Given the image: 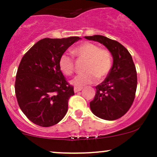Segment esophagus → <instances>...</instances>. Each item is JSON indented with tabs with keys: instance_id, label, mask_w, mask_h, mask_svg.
Returning <instances> with one entry per match:
<instances>
[{
	"instance_id": "34e87169",
	"label": "esophagus",
	"mask_w": 157,
	"mask_h": 157,
	"mask_svg": "<svg viewBox=\"0 0 157 157\" xmlns=\"http://www.w3.org/2000/svg\"><path fill=\"white\" fill-rule=\"evenodd\" d=\"M82 87H74V93H78V92L81 91L82 90Z\"/></svg>"
}]
</instances>
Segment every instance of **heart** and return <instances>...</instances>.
<instances>
[{
    "label": "heart",
    "mask_w": 157,
    "mask_h": 157,
    "mask_svg": "<svg viewBox=\"0 0 157 157\" xmlns=\"http://www.w3.org/2000/svg\"><path fill=\"white\" fill-rule=\"evenodd\" d=\"M73 53L80 58L86 59V73L76 76L71 81L75 87H83L91 84L99 79L106 77L112 64V55L107 49L100 48L99 45L91 42H83L73 50ZM59 67L66 75L74 73V62L68 54H63L59 59Z\"/></svg>",
    "instance_id": "b5f03b06"
}]
</instances>
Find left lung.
I'll return each instance as SVG.
<instances>
[{
    "instance_id": "left-lung-1",
    "label": "left lung",
    "mask_w": 157,
    "mask_h": 157,
    "mask_svg": "<svg viewBox=\"0 0 157 157\" xmlns=\"http://www.w3.org/2000/svg\"><path fill=\"white\" fill-rule=\"evenodd\" d=\"M105 46L113 58L108 77L96 86L94 99L90 102L92 112L98 118L113 121L122 117L134 102L137 90V71L129 52L117 41L103 36H85Z\"/></svg>"
}]
</instances>
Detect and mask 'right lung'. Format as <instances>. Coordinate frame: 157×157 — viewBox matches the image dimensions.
<instances>
[{
  "mask_svg": "<svg viewBox=\"0 0 157 157\" xmlns=\"http://www.w3.org/2000/svg\"><path fill=\"white\" fill-rule=\"evenodd\" d=\"M80 39L78 36L45 38L22 58L16 76V96L22 112L34 124L50 127L65 116L74 92L60 69L59 59Z\"/></svg>",
  "mask_w": 157,
  "mask_h": 157,
  "instance_id": "1",
  "label": "right lung"
}]
</instances>
